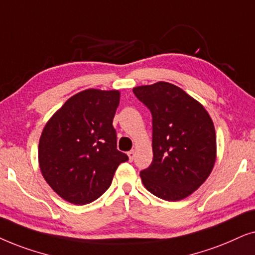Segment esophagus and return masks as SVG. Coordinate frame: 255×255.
<instances>
[{
    "mask_svg": "<svg viewBox=\"0 0 255 255\" xmlns=\"http://www.w3.org/2000/svg\"><path fill=\"white\" fill-rule=\"evenodd\" d=\"M127 155H128V157H129V161H133V159H134V156H135V150H130V151H128V152H127Z\"/></svg>",
    "mask_w": 255,
    "mask_h": 255,
    "instance_id": "esophagus-1",
    "label": "esophagus"
}]
</instances>
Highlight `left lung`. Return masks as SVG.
Returning a JSON list of instances; mask_svg holds the SVG:
<instances>
[{
	"mask_svg": "<svg viewBox=\"0 0 255 255\" xmlns=\"http://www.w3.org/2000/svg\"><path fill=\"white\" fill-rule=\"evenodd\" d=\"M152 117V162L140 176L158 198L177 202L191 195L211 174L216 130L202 104L165 81L133 88Z\"/></svg>",
	"mask_w": 255,
	"mask_h": 255,
	"instance_id": "left-lung-1",
	"label": "left lung"
}]
</instances>
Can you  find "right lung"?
<instances>
[{
    "mask_svg": "<svg viewBox=\"0 0 255 255\" xmlns=\"http://www.w3.org/2000/svg\"><path fill=\"white\" fill-rule=\"evenodd\" d=\"M119 91L85 90L46 122L38 144L42 175L54 192L76 205L99 198L128 156L117 149L113 119Z\"/></svg>",
    "mask_w": 255,
    "mask_h": 255,
    "instance_id": "obj_1",
    "label": "right lung"
}]
</instances>
